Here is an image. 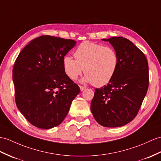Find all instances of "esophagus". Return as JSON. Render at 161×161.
Listing matches in <instances>:
<instances>
[{"instance_id": "esophagus-1", "label": "esophagus", "mask_w": 161, "mask_h": 161, "mask_svg": "<svg viewBox=\"0 0 161 161\" xmlns=\"http://www.w3.org/2000/svg\"><path fill=\"white\" fill-rule=\"evenodd\" d=\"M80 90L81 91H84V90L86 89V87H83V86H80Z\"/></svg>"}]
</instances>
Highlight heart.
Masks as SVG:
<instances>
[{
  "label": "heart",
  "instance_id": "b5f03b06",
  "mask_svg": "<svg viewBox=\"0 0 161 161\" xmlns=\"http://www.w3.org/2000/svg\"><path fill=\"white\" fill-rule=\"evenodd\" d=\"M74 56H65L63 66L65 74L76 80L83 70L86 74L83 81L102 87L109 83L115 76L119 66V57L110 46L96 43L83 42L77 47Z\"/></svg>",
  "mask_w": 161,
  "mask_h": 161
}]
</instances>
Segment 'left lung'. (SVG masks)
<instances>
[{
	"mask_svg": "<svg viewBox=\"0 0 161 161\" xmlns=\"http://www.w3.org/2000/svg\"><path fill=\"white\" fill-rule=\"evenodd\" d=\"M103 40L116 50L119 66L107 85L95 89L91 111L101 126L120 127L135 118L142 104L149 85L148 63L142 51L126 38Z\"/></svg>",
	"mask_w": 161,
	"mask_h": 161,
	"instance_id": "obj_1",
	"label": "left lung"
}]
</instances>
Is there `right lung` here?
I'll list each match as a JSON object with an SVG mask.
<instances>
[{
	"label": "right lung",
	"mask_w": 161,
	"mask_h": 161,
	"mask_svg": "<svg viewBox=\"0 0 161 161\" xmlns=\"http://www.w3.org/2000/svg\"><path fill=\"white\" fill-rule=\"evenodd\" d=\"M76 43L43 35L31 40L15 60L13 68L15 103L33 126L42 129L58 126L80 92L63 66L65 55Z\"/></svg>",
	"instance_id": "1"
}]
</instances>
